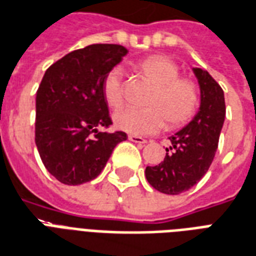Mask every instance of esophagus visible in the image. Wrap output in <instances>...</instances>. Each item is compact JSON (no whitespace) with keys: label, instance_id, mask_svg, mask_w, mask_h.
I'll return each mask as SVG.
<instances>
[{"label":"esophagus","instance_id":"esophagus-1","mask_svg":"<svg viewBox=\"0 0 256 256\" xmlns=\"http://www.w3.org/2000/svg\"><path fill=\"white\" fill-rule=\"evenodd\" d=\"M128 139L130 142H134V143H139V144H144L147 143V140L142 138V136H138V135H128Z\"/></svg>","mask_w":256,"mask_h":256}]
</instances>
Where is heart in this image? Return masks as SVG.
<instances>
[{
    "mask_svg": "<svg viewBox=\"0 0 256 256\" xmlns=\"http://www.w3.org/2000/svg\"><path fill=\"white\" fill-rule=\"evenodd\" d=\"M135 70L154 84L144 109L126 106L113 114L118 130L132 135L156 134L166 126L176 128L192 120L200 105V90L193 80L180 76V68L172 59L151 55L135 64ZM108 106L124 102V76L120 67L108 71L101 84Z\"/></svg>",
    "mask_w": 256,
    "mask_h": 256,
    "instance_id": "obj_1",
    "label": "heart"
}]
</instances>
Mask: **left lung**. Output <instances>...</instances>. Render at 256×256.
<instances>
[{
  "mask_svg": "<svg viewBox=\"0 0 256 256\" xmlns=\"http://www.w3.org/2000/svg\"><path fill=\"white\" fill-rule=\"evenodd\" d=\"M201 89L198 113L176 135L170 148L156 166L146 167V178L154 189L164 194H180L193 188L212 164L226 118L222 86L206 70L194 68Z\"/></svg>",
  "mask_w": 256,
  "mask_h": 256,
  "instance_id": "8db88e82",
  "label": "left lung"
}]
</instances>
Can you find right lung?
<instances>
[{"label":"right lung","mask_w":256,"mask_h":256,"mask_svg":"<svg viewBox=\"0 0 256 256\" xmlns=\"http://www.w3.org/2000/svg\"><path fill=\"white\" fill-rule=\"evenodd\" d=\"M128 52L118 44H92L48 67L36 92L34 142L48 172L64 185L100 176L126 134L100 132L112 118L101 84Z\"/></svg>","instance_id":"add662e5"}]
</instances>
